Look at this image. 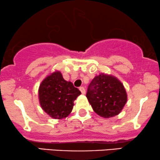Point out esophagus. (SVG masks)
Masks as SVG:
<instances>
[{"mask_svg":"<svg viewBox=\"0 0 160 160\" xmlns=\"http://www.w3.org/2000/svg\"><path fill=\"white\" fill-rule=\"evenodd\" d=\"M79 90H80L81 92H82V94H85V89H84V87H80Z\"/></svg>","mask_w":160,"mask_h":160,"instance_id":"1","label":"esophagus"}]
</instances>
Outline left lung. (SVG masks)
Here are the masks:
<instances>
[{
	"instance_id": "obj_1",
	"label": "left lung",
	"mask_w": 160,
	"mask_h": 160,
	"mask_svg": "<svg viewBox=\"0 0 160 160\" xmlns=\"http://www.w3.org/2000/svg\"><path fill=\"white\" fill-rule=\"evenodd\" d=\"M86 96L95 112L105 118L118 115L127 101L123 84L115 76L104 73L93 78Z\"/></svg>"
}]
</instances>
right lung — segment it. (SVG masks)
<instances>
[{
	"label": "right lung",
	"mask_w": 160,
	"mask_h": 160,
	"mask_svg": "<svg viewBox=\"0 0 160 160\" xmlns=\"http://www.w3.org/2000/svg\"><path fill=\"white\" fill-rule=\"evenodd\" d=\"M81 95L80 90L72 82L63 78L59 71L48 76L39 88L41 107L50 117L62 119L71 112L74 101Z\"/></svg>",
	"instance_id": "1"
}]
</instances>
